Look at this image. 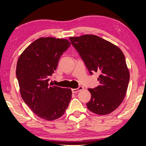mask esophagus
I'll return each mask as SVG.
<instances>
[{
	"label": "esophagus",
	"mask_w": 146,
	"mask_h": 146,
	"mask_svg": "<svg viewBox=\"0 0 146 146\" xmlns=\"http://www.w3.org/2000/svg\"><path fill=\"white\" fill-rule=\"evenodd\" d=\"M84 88L82 86H79L78 88H75V89H72V93H77L78 92L81 91L82 90H83Z\"/></svg>",
	"instance_id": "34e87169"
}]
</instances>
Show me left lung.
Wrapping results in <instances>:
<instances>
[{
	"label": "left lung",
	"mask_w": 146,
	"mask_h": 146,
	"mask_svg": "<svg viewBox=\"0 0 146 146\" xmlns=\"http://www.w3.org/2000/svg\"><path fill=\"white\" fill-rule=\"evenodd\" d=\"M90 74L98 72L100 84L89 88L91 99L86 104L93 113L106 115L124 99L129 80V70L122 51L112 43L92 35L70 37Z\"/></svg>",
	"instance_id": "left-lung-1"
}]
</instances>
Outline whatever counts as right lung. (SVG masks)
Segmentation results:
<instances>
[{"instance_id":"1","label":"right lung","mask_w":146,"mask_h":146,"mask_svg":"<svg viewBox=\"0 0 146 146\" xmlns=\"http://www.w3.org/2000/svg\"><path fill=\"white\" fill-rule=\"evenodd\" d=\"M70 46L66 39L40 38L18 60L16 75L22 98L35 114L46 120L60 117L68 106L72 90L48 83L63 52Z\"/></svg>"}]
</instances>
